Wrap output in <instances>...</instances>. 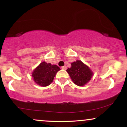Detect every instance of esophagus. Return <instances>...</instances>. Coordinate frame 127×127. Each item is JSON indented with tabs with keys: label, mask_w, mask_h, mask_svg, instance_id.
I'll return each instance as SVG.
<instances>
[{
	"label": "esophagus",
	"mask_w": 127,
	"mask_h": 127,
	"mask_svg": "<svg viewBox=\"0 0 127 127\" xmlns=\"http://www.w3.org/2000/svg\"><path fill=\"white\" fill-rule=\"evenodd\" d=\"M62 69H63V70H66V68H67V67L65 66V65H64V66L62 67Z\"/></svg>",
	"instance_id": "esophagus-1"
}]
</instances>
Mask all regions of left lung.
I'll list each match as a JSON object with an SVG mask.
<instances>
[{
  "label": "left lung",
  "mask_w": 127,
  "mask_h": 127,
  "mask_svg": "<svg viewBox=\"0 0 127 127\" xmlns=\"http://www.w3.org/2000/svg\"><path fill=\"white\" fill-rule=\"evenodd\" d=\"M66 71L74 84L79 87L84 86L90 82L93 76L91 68L81 60L72 63L71 67L68 68Z\"/></svg>",
  "instance_id": "left-lung-1"
}]
</instances>
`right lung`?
Masks as SVG:
<instances>
[{
  "label": "right lung",
  "mask_w": 127,
  "mask_h": 127,
  "mask_svg": "<svg viewBox=\"0 0 127 127\" xmlns=\"http://www.w3.org/2000/svg\"><path fill=\"white\" fill-rule=\"evenodd\" d=\"M60 70V68L57 65H52L45 62L40 63L32 72L33 81L41 87L48 86L52 82L55 75Z\"/></svg>",
  "instance_id": "right-lung-1"
}]
</instances>
